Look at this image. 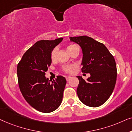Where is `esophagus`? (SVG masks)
I'll return each instance as SVG.
<instances>
[{
  "label": "esophagus",
  "mask_w": 132,
  "mask_h": 132,
  "mask_svg": "<svg viewBox=\"0 0 132 132\" xmlns=\"http://www.w3.org/2000/svg\"><path fill=\"white\" fill-rule=\"evenodd\" d=\"M66 80H67V81H69L70 79L71 78V77H70V76L66 77Z\"/></svg>",
  "instance_id": "1"
}]
</instances>
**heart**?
I'll list each match as a JSON object with an SVG mask.
<instances>
[{
	"instance_id": "b5f03b06",
	"label": "heart",
	"mask_w": 132,
	"mask_h": 132,
	"mask_svg": "<svg viewBox=\"0 0 132 132\" xmlns=\"http://www.w3.org/2000/svg\"><path fill=\"white\" fill-rule=\"evenodd\" d=\"M75 46V45H71L68 46L67 47L68 52L69 53L70 51H71L72 50V49L74 48ZM57 48L54 49V50H52V51L51 52V59L52 61L55 60L56 57H57ZM75 68V66L73 64L67 65V66L63 67V70L65 72L70 73L72 72L73 69H74Z\"/></svg>"
}]
</instances>
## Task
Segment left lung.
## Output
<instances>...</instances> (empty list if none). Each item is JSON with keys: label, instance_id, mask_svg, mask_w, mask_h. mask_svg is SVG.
Here are the masks:
<instances>
[{"label": "left lung", "instance_id": "1", "mask_svg": "<svg viewBox=\"0 0 132 132\" xmlns=\"http://www.w3.org/2000/svg\"><path fill=\"white\" fill-rule=\"evenodd\" d=\"M69 38L81 48L82 72L90 74L86 81L81 76L77 77L79 80L77 89L79 99L87 106H101L115 88L117 70L114 57L104 44L94 38L86 36Z\"/></svg>", "mask_w": 132, "mask_h": 132}]
</instances>
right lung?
I'll return each instance as SVG.
<instances>
[{
	"label": "right lung",
	"instance_id": "obj_1",
	"mask_svg": "<svg viewBox=\"0 0 132 132\" xmlns=\"http://www.w3.org/2000/svg\"><path fill=\"white\" fill-rule=\"evenodd\" d=\"M63 40H40L23 54L17 64V77L20 90L28 103L43 113H50L59 108L63 100L66 84L64 77L49 80L45 72L51 64V54Z\"/></svg>",
	"mask_w": 132,
	"mask_h": 132
}]
</instances>
